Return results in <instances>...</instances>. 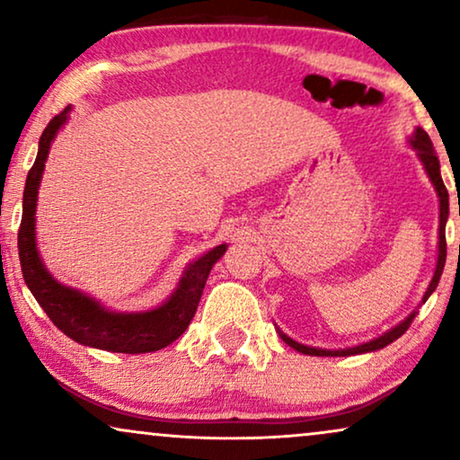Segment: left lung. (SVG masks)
<instances>
[{"mask_svg":"<svg viewBox=\"0 0 460 460\" xmlns=\"http://www.w3.org/2000/svg\"><path fill=\"white\" fill-rule=\"evenodd\" d=\"M408 144H411L414 153H417L419 161L423 163V169L427 173V178L431 180L433 188H436L438 192V200H439V232H438V261H436V270H433V279L429 282V287H427V291L423 295V299H420V304H425L427 299H429V295L436 291L439 279H442V272H444V263H446V222H448V190H446L444 186V180H442V173H439V159L436 155V150H433V144L429 140V136H427L425 129L417 128L412 131V136L408 137ZM417 310L408 314V316L402 320L400 324H395L394 329H389L387 332H383V335L370 339L367 343H360V345H351V348H341V349H323V348H312V345H304L299 341H295L287 335V332H282L279 326H276V332H279L282 341L287 345H291L293 349L301 351V354L305 356H356V354H368V351H376V349H383L387 348L389 343H394L395 339L404 335L408 331V326L417 316Z\"/></svg>","mask_w":460,"mask_h":460,"instance_id":"obj_1","label":"left lung"}]
</instances>
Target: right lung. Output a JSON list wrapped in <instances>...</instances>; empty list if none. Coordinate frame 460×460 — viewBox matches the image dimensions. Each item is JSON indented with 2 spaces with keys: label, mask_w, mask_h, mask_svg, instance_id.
I'll return each mask as SVG.
<instances>
[{
  "label": "right lung",
  "mask_w": 460,
  "mask_h": 460,
  "mask_svg": "<svg viewBox=\"0 0 460 460\" xmlns=\"http://www.w3.org/2000/svg\"><path fill=\"white\" fill-rule=\"evenodd\" d=\"M68 115H71V106L56 115L43 129L37 159L24 184L22 222L18 230V257H21L24 282L49 320L73 341L87 348L117 351V354H148V351L167 348L190 324L211 268L226 253L228 244H217L199 260L188 263L173 293L161 305L150 307V310H111L92 295L56 280L37 249L35 213L49 148L58 131L66 125Z\"/></svg>",
  "instance_id": "1"
}]
</instances>
